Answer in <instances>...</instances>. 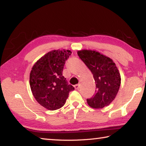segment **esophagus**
Returning <instances> with one entry per match:
<instances>
[{
  "mask_svg": "<svg viewBox=\"0 0 146 146\" xmlns=\"http://www.w3.org/2000/svg\"><path fill=\"white\" fill-rule=\"evenodd\" d=\"M74 88H75L76 90H78L79 88H80V85H79V84H76V85L74 86Z\"/></svg>",
  "mask_w": 146,
  "mask_h": 146,
  "instance_id": "obj_1",
  "label": "esophagus"
}]
</instances>
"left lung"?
I'll list each match as a JSON object with an SVG mask.
<instances>
[{"label":"left lung","instance_id":"1","mask_svg":"<svg viewBox=\"0 0 146 146\" xmlns=\"http://www.w3.org/2000/svg\"><path fill=\"white\" fill-rule=\"evenodd\" d=\"M77 54L93 75L96 83L95 93L87 99L92 108L107 106L115 99L119 90L121 78L119 71L112 59L94 50L78 51Z\"/></svg>","mask_w":146,"mask_h":146}]
</instances>
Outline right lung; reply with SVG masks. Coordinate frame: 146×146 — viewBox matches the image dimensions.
Masks as SVG:
<instances>
[{
	"mask_svg": "<svg viewBox=\"0 0 146 146\" xmlns=\"http://www.w3.org/2000/svg\"><path fill=\"white\" fill-rule=\"evenodd\" d=\"M70 50H53L34 64L29 75V84L35 98L49 110H56L65 104L69 93L75 90L62 75Z\"/></svg>",
	"mask_w": 146,
	"mask_h": 146,
	"instance_id": "add662e5",
	"label": "right lung"
}]
</instances>
